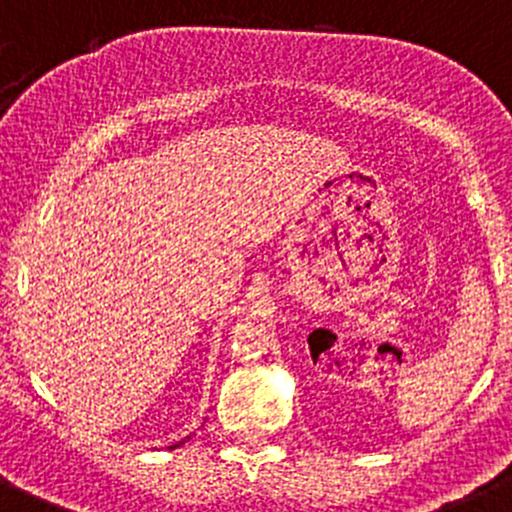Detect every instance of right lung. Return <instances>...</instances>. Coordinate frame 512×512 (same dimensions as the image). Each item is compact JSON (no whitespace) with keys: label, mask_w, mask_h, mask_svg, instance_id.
Listing matches in <instances>:
<instances>
[{"label":"right lung","mask_w":512,"mask_h":512,"mask_svg":"<svg viewBox=\"0 0 512 512\" xmlns=\"http://www.w3.org/2000/svg\"><path fill=\"white\" fill-rule=\"evenodd\" d=\"M187 439H189V436H187ZM187 439H182V441H177V444H172V446H170V449H177V446H182V444H184V441H187Z\"/></svg>","instance_id":"right-lung-1"}]
</instances>
